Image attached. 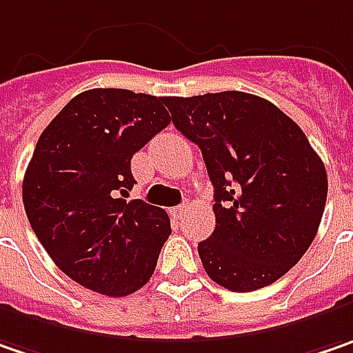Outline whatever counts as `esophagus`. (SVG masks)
Masks as SVG:
<instances>
[{"label":"esophagus","mask_w":353,"mask_h":353,"mask_svg":"<svg viewBox=\"0 0 353 353\" xmlns=\"http://www.w3.org/2000/svg\"><path fill=\"white\" fill-rule=\"evenodd\" d=\"M185 209H188V205H185V203H183V205L174 207V217H177V219H181V215L185 213Z\"/></svg>","instance_id":"34e87169"}]
</instances>
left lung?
<instances>
[{
    "label": "left lung",
    "mask_w": 353,
    "mask_h": 353,
    "mask_svg": "<svg viewBox=\"0 0 353 353\" xmlns=\"http://www.w3.org/2000/svg\"><path fill=\"white\" fill-rule=\"evenodd\" d=\"M163 102L215 188V231L197 245L209 279L233 292L279 281L312 245L328 195L306 134L272 102L239 90Z\"/></svg>",
    "instance_id": "left-lung-1"
}]
</instances>
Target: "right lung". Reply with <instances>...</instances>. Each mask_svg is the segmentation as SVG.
<instances>
[{
    "label": "right lung",
    "mask_w": 353,
    "mask_h": 353,
    "mask_svg": "<svg viewBox=\"0 0 353 353\" xmlns=\"http://www.w3.org/2000/svg\"><path fill=\"white\" fill-rule=\"evenodd\" d=\"M163 97L77 94L39 136L23 177L35 235L69 279L106 296L142 288L172 233L161 207L132 199V156L170 124Z\"/></svg>",
    "instance_id": "1"
}]
</instances>
